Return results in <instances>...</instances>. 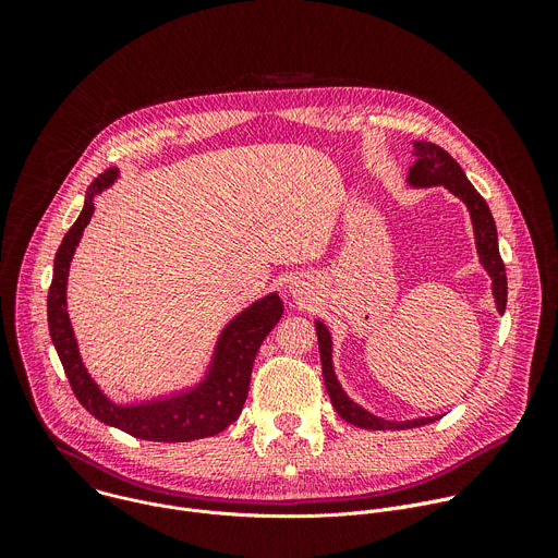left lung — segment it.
<instances>
[{"instance_id": "obj_1", "label": "left lung", "mask_w": 558, "mask_h": 558, "mask_svg": "<svg viewBox=\"0 0 558 558\" xmlns=\"http://www.w3.org/2000/svg\"><path fill=\"white\" fill-rule=\"evenodd\" d=\"M413 156H415V163L411 166V177H409V181L413 185H446L452 194H457L468 205L472 225H474L476 250H480V258L493 278L497 308H499V313H504L506 302H508V280H506V265L499 256V245H497V225H495L488 203L484 201V196L480 192L472 187V183L465 179L463 170L459 168L454 158L439 145L428 143V141H417L413 145ZM315 331H317V347H320L325 386H327V392L331 397V404H333L336 413L344 422L366 428V430H392V428L402 430V428H415V426H424V424L439 420V417H426V420H413V422H386V420H379V417L366 413L364 409L355 407L344 395V390L340 388V384L333 375L331 336H329L327 327L323 323H315Z\"/></svg>"}]
</instances>
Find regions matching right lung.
Listing matches in <instances>:
<instances>
[{
    "label": "right lung",
    "instance_id": "1",
    "mask_svg": "<svg viewBox=\"0 0 558 558\" xmlns=\"http://www.w3.org/2000/svg\"><path fill=\"white\" fill-rule=\"evenodd\" d=\"M117 174V170H108L93 181L82 214L68 229L54 254V271L48 291V329L52 344L78 404L99 422L147 441L172 444L218 435L243 411L256 353L282 317V300L271 293L231 320L220 336L211 373L196 390L174 400L141 407H114L108 402L78 357L65 313V280L74 247L95 209L93 196L108 187Z\"/></svg>",
    "mask_w": 558,
    "mask_h": 558
}]
</instances>
